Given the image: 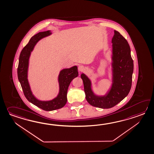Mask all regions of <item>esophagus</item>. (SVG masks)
<instances>
[{"label":"esophagus","instance_id":"1","mask_svg":"<svg viewBox=\"0 0 154 154\" xmlns=\"http://www.w3.org/2000/svg\"><path fill=\"white\" fill-rule=\"evenodd\" d=\"M78 69H79V72H83V71H85V67L83 66L80 65V66H79V67H78Z\"/></svg>","mask_w":154,"mask_h":154}]
</instances>
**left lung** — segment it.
<instances>
[{"label": "left lung", "mask_w": 154, "mask_h": 154, "mask_svg": "<svg viewBox=\"0 0 154 154\" xmlns=\"http://www.w3.org/2000/svg\"><path fill=\"white\" fill-rule=\"evenodd\" d=\"M112 43V84L106 94L96 95L93 91L90 79L84 73L81 75L87 101L91 106L102 109L116 106L128 96L131 87L134 63L129 45L116 30H114Z\"/></svg>", "instance_id": "obj_1"}]
</instances>
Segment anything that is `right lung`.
I'll return each instance as SVG.
<instances>
[{
  "label": "right lung",
  "mask_w": 154,
  "mask_h": 154,
  "mask_svg": "<svg viewBox=\"0 0 154 154\" xmlns=\"http://www.w3.org/2000/svg\"><path fill=\"white\" fill-rule=\"evenodd\" d=\"M51 34V31L48 30L40 32L33 36L21 52L17 67V77L26 98L35 106L46 111L58 109L65 106L67 100V93L69 85L72 80L79 75L77 66L62 69L58 77L59 92L57 97L52 100H40L33 94L27 79L29 58L38 41Z\"/></svg>",
  "instance_id": "add662e5"
}]
</instances>
